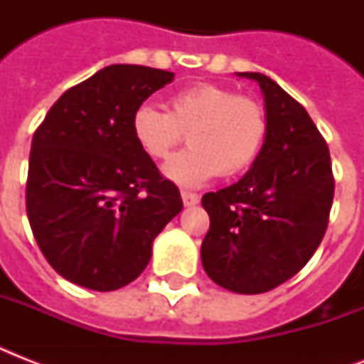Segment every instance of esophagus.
<instances>
[{
  "label": "esophagus",
  "instance_id": "1",
  "mask_svg": "<svg viewBox=\"0 0 364 364\" xmlns=\"http://www.w3.org/2000/svg\"><path fill=\"white\" fill-rule=\"evenodd\" d=\"M181 198H183V204L185 205H196L198 204L200 196L194 193H188V191H181Z\"/></svg>",
  "mask_w": 364,
  "mask_h": 364
}]
</instances>
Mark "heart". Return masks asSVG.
<instances>
[{
    "label": "heart",
    "instance_id": "b5f03b06",
    "mask_svg": "<svg viewBox=\"0 0 364 364\" xmlns=\"http://www.w3.org/2000/svg\"><path fill=\"white\" fill-rule=\"evenodd\" d=\"M132 136L143 153L166 159L188 132L191 147L164 164L166 177L183 187H198L217 173L247 170L264 145L268 121L257 100L213 82H194L168 100V111L151 104L132 113Z\"/></svg>",
    "mask_w": 364,
    "mask_h": 364
}]
</instances>
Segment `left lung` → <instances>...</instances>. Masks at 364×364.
Wrapping results in <instances>:
<instances>
[{"mask_svg":"<svg viewBox=\"0 0 364 364\" xmlns=\"http://www.w3.org/2000/svg\"><path fill=\"white\" fill-rule=\"evenodd\" d=\"M264 145L230 187L202 196L210 230L202 242L205 274L242 294L266 293L299 274L319 247L334 198L325 137L302 105L262 73Z\"/></svg>","mask_w":364,"mask_h":364,"instance_id":"1","label":"left lung"}]
</instances>
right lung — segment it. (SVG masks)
<instances>
[{"label":"right lung","mask_w":364,"mask_h":364,"mask_svg":"<svg viewBox=\"0 0 364 364\" xmlns=\"http://www.w3.org/2000/svg\"><path fill=\"white\" fill-rule=\"evenodd\" d=\"M173 73L107 65L65 90L31 139L26 211L48 264L68 282L115 291L149 264L183 210L179 188L132 136V113Z\"/></svg>","instance_id":"1"}]
</instances>
